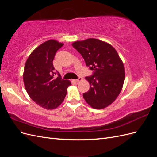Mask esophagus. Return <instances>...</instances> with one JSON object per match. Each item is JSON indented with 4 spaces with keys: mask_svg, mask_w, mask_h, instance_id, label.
Listing matches in <instances>:
<instances>
[{
    "mask_svg": "<svg viewBox=\"0 0 157 157\" xmlns=\"http://www.w3.org/2000/svg\"><path fill=\"white\" fill-rule=\"evenodd\" d=\"M82 78L81 77H79L78 78H77V79H75V80H73V81L74 82H75V83H78V82H80V81H81L82 80Z\"/></svg>",
    "mask_w": 157,
    "mask_h": 157,
    "instance_id": "esophagus-1",
    "label": "esophagus"
}]
</instances>
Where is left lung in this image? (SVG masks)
<instances>
[{"instance_id": "1", "label": "left lung", "mask_w": 157, "mask_h": 157, "mask_svg": "<svg viewBox=\"0 0 157 157\" xmlns=\"http://www.w3.org/2000/svg\"><path fill=\"white\" fill-rule=\"evenodd\" d=\"M73 46L81 54L93 75L85 77L90 84L83 98L94 109L110 105L121 93L125 79V69L117 52L107 42L96 39L76 41Z\"/></svg>"}]
</instances>
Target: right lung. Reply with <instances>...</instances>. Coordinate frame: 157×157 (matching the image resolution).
Wrapping results in <instances>:
<instances>
[{"mask_svg":"<svg viewBox=\"0 0 157 157\" xmlns=\"http://www.w3.org/2000/svg\"><path fill=\"white\" fill-rule=\"evenodd\" d=\"M63 45L55 40H47L33 50L27 58L23 71V82L27 94L37 105L46 109H54L63 101L68 80L58 77L53 65L54 56Z\"/></svg>","mask_w":157,"mask_h":157,"instance_id":"1","label":"right lung"}]
</instances>
